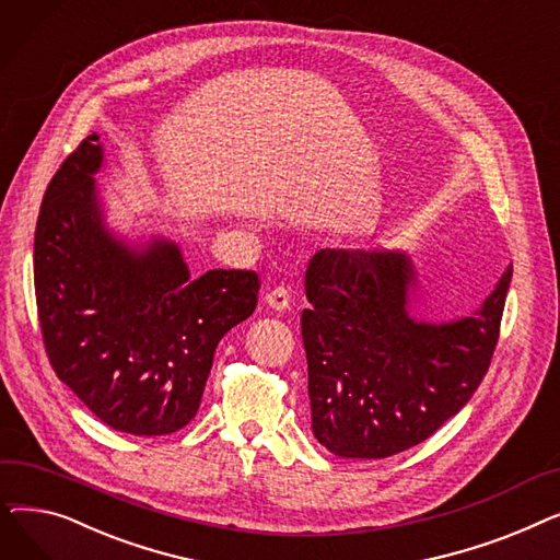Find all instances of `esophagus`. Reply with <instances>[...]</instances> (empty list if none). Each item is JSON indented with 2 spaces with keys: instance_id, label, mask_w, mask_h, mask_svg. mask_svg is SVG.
<instances>
[{
  "instance_id": "34e87169",
  "label": "esophagus",
  "mask_w": 560,
  "mask_h": 560,
  "mask_svg": "<svg viewBox=\"0 0 560 560\" xmlns=\"http://www.w3.org/2000/svg\"><path fill=\"white\" fill-rule=\"evenodd\" d=\"M265 302H268V306L275 311H285V308H290V290L279 285L265 295Z\"/></svg>"
}]
</instances>
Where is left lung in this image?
Instances as JSON below:
<instances>
[{
    "label": "left lung",
    "mask_w": 560,
    "mask_h": 560,
    "mask_svg": "<svg viewBox=\"0 0 560 560\" xmlns=\"http://www.w3.org/2000/svg\"><path fill=\"white\" fill-rule=\"evenodd\" d=\"M513 265L456 319L410 315L418 270L393 249H319L306 270L302 338L311 429L342 458L420 445L472 399L499 338Z\"/></svg>",
    "instance_id": "left-lung-1"
}]
</instances>
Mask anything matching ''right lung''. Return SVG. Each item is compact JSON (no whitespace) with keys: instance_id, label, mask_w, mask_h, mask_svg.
I'll return each mask as SVG.
<instances>
[{"instance_id":"obj_1","label":"right lung","mask_w":560,"mask_h":560,"mask_svg":"<svg viewBox=\"0 0 560 560\" xmlns=\"http://www.w3.org/2000/svg\"><path fill=\"white\" fill-rule=\"evenodd\" d=\"M88 136L49 182L34 241L38 317L56 376L115 431L165 435L201 404L215 347L256 308L252 270L192 279L179 245L113 231Z\"/></svg>"}]
</instances>
